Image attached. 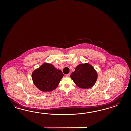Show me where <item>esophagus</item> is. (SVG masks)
<instances>
[{"label":"esophagus","mask_w":131,"mask_h":131,"mask_svg":"<svg viewBox=\"0 0 131 131\" xmlns=\"http://www.w3.org/2000/svg\"><path fill=\"white\" fill-rule=\"evenodd\" d=\"M70 73H69V74H66V75H65V76L66 77H70Z\"/></svg>","instance_id":"1"}]
</instances>
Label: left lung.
Listing matches in <instances>:
<instances>
[{
  "label": "left lung",
  "instance_id": "8db88e82",
  "mask_svg": "<svg viewBox=\"0 0 131 131\" xmlns=\"http://www.w3.org/2000/svg\"><path fill=\"white\" fill-rule=\"evenodd\" d=\"M70 77L76 84L81 88H90L95 83L97 74L91 65L88 63L81 64L71 73Z\"/></svg>",
  "mask_w": 131,
  "mask_h": 131
}]
</instances>
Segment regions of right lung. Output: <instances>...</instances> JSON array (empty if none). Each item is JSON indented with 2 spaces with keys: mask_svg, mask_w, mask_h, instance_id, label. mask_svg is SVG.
I'll return each instance as SVG.
<instances>
[{
  "mask_svg": "<svg viewBox=\"0 0 131 131\" xmlns=\"http://www.w3.org/2000/svg\"><path fill=\"white\" fill-rule=\"evenodd\" d=\"M61 71L51 64L45 63L32 73V81L41 91H51L58 86L63 77Z\"/></svg>",
  "mask_w": 131,
  "mask_h": 131,
  "instance_id": "add662e5",
  "label": "right lung"
}]
</instances>
